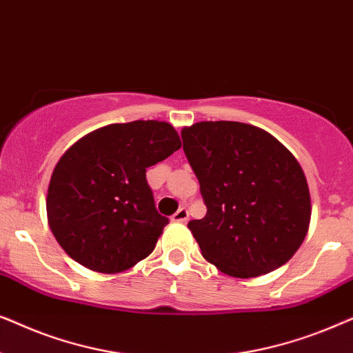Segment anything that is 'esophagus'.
Instances as JSON below:
<instances>
[{
	"label": "esophagus",
	"mask_w": 353,
	"mask_h": 353,
	"mask_svg": "<svg viewBox=\"0 0 353 353\" xmlns=\"http://www.w3.org/2000/svg\"><path fill=\"white\" fill-rule=\"evenodd\" d=\"M190 219V212H188L186 207H181V209H178L175 214L172 215V220L173 221H180V223H185Z\"/></svg>",
	"instance_id": "obj_1"
}]
</instances>
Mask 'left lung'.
<instances>
[{"label": "left lung", "instance_id": "8db88e82", "mask_svg": "<svg viewBox=\"0 0 353 353\" xmlns=\"http://www.w3.org/2000/svg\"><path fill=\"white\" fill-rule=\"evenodd\" d=\"M183 151L207 214L191 220L207 262L234 278L267 274L301 248L310 192L296 157L272 134L241 122L183 128Z\"/></svg>", "mask_w": 353, "mask_h": 353}]
</instances>
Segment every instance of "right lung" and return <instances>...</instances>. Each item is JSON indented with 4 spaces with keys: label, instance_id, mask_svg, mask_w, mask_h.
<instances>
[{
    "label": "right lung",
    "instance_id": "1",
    "mask_svg": "<svg viewBox=\"0 0 353 353\" xmlns=\"http://www.w3.org/2000/svg\"><path fill=\"white\" fill-rule=\"evenodd\" d=\"M180 148L170 123L134 120L94 130L67 149L46 199L50 228L67 255L99 273L146 259L168 223L154 204L146 168Z\"/></svg>",
    "mask_w": 353,
    "mask_h": 353
}]
</instances>
